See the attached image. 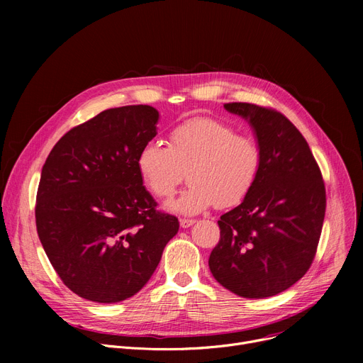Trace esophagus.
<instances>
[{"label":"esophagus","instance_id":"obj_1","mask_svg":"<svg viewBox=\"0 0 363 363\" xmlns=\"http://www.w3.org/2000/svg\"><path fill=\"white\" fill-rule=\"evenodd\" d=\"M179 223H181L182 228H189V226H193L196 223V220H193V219H181Z\"/></svg>","mask_w":363,"mask_h":363}]
</instances>
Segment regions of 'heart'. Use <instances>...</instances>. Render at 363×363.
Listing matches in <instances>:
<instances>
[{
  "instance_id": "heart-1",
  "label": "heart",
  "mask_w": 363,
  "mask_h": 363,
  "mask_svg": "<svg viewBox=\"0 0 363 363\" xmlns=\"http://www.w3.org/2000/svg\"><path fill=\"white\" fill-rule=\"evenodd\" d=\"M262 167L259 144L220 121L196 118L169 133L167 145L145 143L137 156L138 174L156 197L169 199L185 178L189 185L167 203L178 215H199L208 207L240 204L253 189Z\"/></svg>"
}]
</instances>
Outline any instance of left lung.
Masks as SVG:
<instances>
[{
  "label": "left lung",
  "instance_id": "left-lung-1",
  "mask_svg": "<svg viewBox=\"0 0 363 363\" xmlns=\"http://www.w3.org/2000/svg\"><path fill=\"white\" fill-rule=\"evenodd\" d=\"M223 107L249 122L262 167L250 194L218 220L220 240L208 268L237 296L271 297L311 268L325 216V186L306 140L284 114L249 103Z\"/></svg>",
  "mask_w": 363,
  "mask_h": 363
}]
</instances>
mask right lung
<instances>
[{"mask_svg": "<svg viewBox=\"0 0 363 363\" xmlns=\"http://www.w3.org/2000/svg\"><path fill=\"white\" fill-rule=\"evenodd\" d=\"M159 111L125 106L70 129L48 155L36 194V230L67 289L97 303L137 294L179 230L156 211L137 169L157 135Z\"/></svg>", "mask_w": 363, "mask_h": 363, "instance_id": "1", "label": "right lung"}]
</instances>
